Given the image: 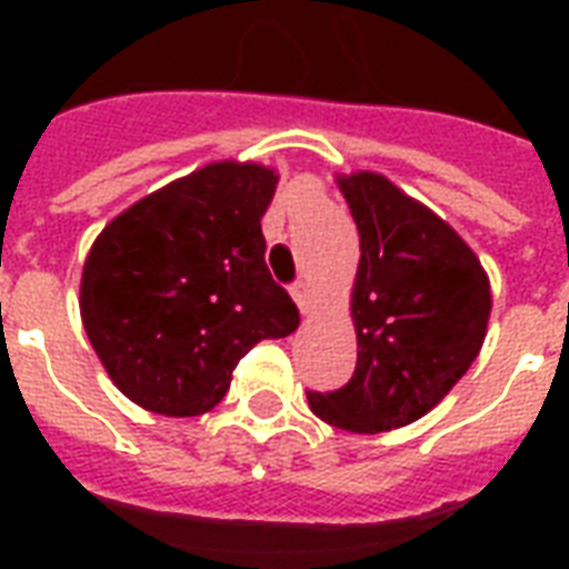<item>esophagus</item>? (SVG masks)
Listing matches in <instances>:
<instances>
[{
	"instance_id": "1",
	"label": "esophagus",
	"mask_w": 569,
	"mask_h": 569,
	"mask_svg": "<svg viewBox=\"0 0 569 569\" xmlns=\"http://www.w3.org/2000/svg\"><path fill=\"white\" fill-rule=\"evenodd\" d=\"M292 298H295V303L301 307L303 316H310L312 307H316V289H312L307 280H298V283L292 286Z\"/></svg>"
}]
</instances>
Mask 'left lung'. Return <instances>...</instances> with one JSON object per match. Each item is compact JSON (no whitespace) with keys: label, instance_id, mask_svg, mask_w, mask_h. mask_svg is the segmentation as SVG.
Here are the masks:
<instances>
[{"label":"left lung","instance_id":"obj_1","mask_svg":"<svg viewBox=\"0 0 569 569\" xmlns=\"http://www.w3.org/2000/svg\"><path fill=\"white\" fill-rule=\"evenodd\" d=\"M360 232L351 292L355 378L337 392H307L321 422L380 433L422 419L478 357L490 321V280L440 214L357 171L337 177Z\"/></svg>","mask_w":569,"mask_h":569}]
</instances>
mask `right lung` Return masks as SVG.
Listing matches in <instances>:
<instances>
[{"label":"right lung","instance_id":"right-lung-1","mask_svg":"<svg viewBox=\"0 0 569 569\" xmlns=\"http://www.w3.org/2000/svg\"><path fill=\"white\" fill-rule=\"evenodd\" d=\"M274 168L203 164L102 227L79 289L84 333L114 387L162 416H200L262 339L298 330L266 266Z\"/></svg>","mask_w":569,"mask_h":569}]
</instances>
